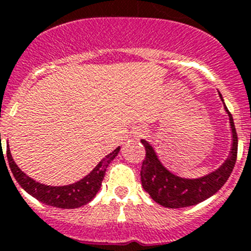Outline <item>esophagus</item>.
I'll use <instances>...</instances> for the list:
<instances>
[{
	"mask_svg": "<svg viewBox=\"0 0 251 251\" xmlns=\"http://www.w3.org/2000/svg\"><path fill=\"white\" fill-rule=\"evenodd\" d=\"M144 134V130H140V132H139V134H138V136H141V135H143Z\"/></svg>",
	"mask_w": 251,
	"mask_h": 251,
	"instance_id": "34e87169",
	"label": "esophagus"
}]
</instances>
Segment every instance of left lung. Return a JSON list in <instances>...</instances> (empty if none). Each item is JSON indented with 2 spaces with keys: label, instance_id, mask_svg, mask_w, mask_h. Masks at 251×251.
<instances>
[{
  "label": "left lung",
  "instance_id": "left-lung-1",
  "mask_svg": "<svg viewBox=\"0 0 251 251\" xmlns=\"http://www.w3.org/2000/svg\"><path fill=\"white\" fill-rule=\"evenodd\" d=\"M219 96L230 121L231 148L225 162L215 171L198 178L179 177L165 168L151 144L141 139V144L147 150V156L141 165V184L143 188L149 193L150 197L160 206L168 208L195 206L215 195L230 177L236 163L237 135L234 120L220 92Z\"/></svg>",
  "mask_w": 251,
  "mask_h": 251
}]
</instances>
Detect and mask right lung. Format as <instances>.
I'll return each mask as SVG.
<instances>
[{
	"instance_id": "add662e5",
	"label": "right lung",
	"mask_w": 251,
	"mask_h": 251,
	"mask_svg": "<svg viewBox=\"0 0 251 251\" xmlns=\"http://www.w3.org/2000/svg\"><path fill=\"white\" fill-rule=\"evenodd\" d=\"M119 152L120 147L110 152L108 155L104 156L86 177L75 183L67 184V186H47V184H43V183L36 182L35 179L30 178L27 174L24 173L20 168L17 167L14 158L11 155L8 147L7 162L17 183L38 201L43 202L48 206L58 207V208H78V207L84 206L92 201L96 195L99 193L102 180L106 174V169L113 159L116 158Z\"/></svg>"
}]
</instances>
